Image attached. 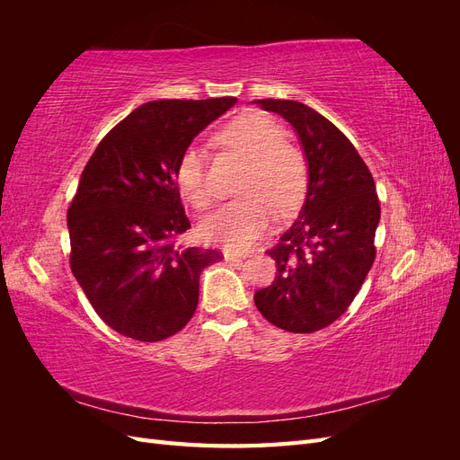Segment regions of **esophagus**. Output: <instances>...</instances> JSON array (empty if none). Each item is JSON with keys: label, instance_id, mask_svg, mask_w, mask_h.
I'll return each instance as SVG.
<instances>
[{"label": "esophagus", "instance_id": "34e87169", "mask_svg": "<svg viewBox=\"0 0 460 460\" xmlns=\"http://www.w3.org/2000/svg\"><path fill=\"white\" fill-rule=\"evenodd\" d=\"M225 259H226V261H232V262H240L242 259H245V255L235 253V252H230V249H226V252H225Z\"/></svg>", "mask_w": 460, "mask_h": 460}]
</instances>
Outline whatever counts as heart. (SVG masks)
<instances>
[{
  "instance_id": "obj_1",
  "label": "heart",
  "mask_w": 460,
  "mask_h": 460,
  "mask_svg": "<svg viewBox=\"0 0 460 460\" xmlns=\"http://www.w3.org/2000/svg\"><path fill=\"white\" fill-rule=\"evenodd\" d=\"M284 130L274 119L243 113L217 134L222 147L245 161L235 198L203 222L207 240L230 249H245L269 228L274 218L291 217L303 205L309 190V166L303 153L284 142ZM176 186L196 208L211 205V190L205 180L203 153L188 146L176 163Z\"/></svg>"
}]
</instances>
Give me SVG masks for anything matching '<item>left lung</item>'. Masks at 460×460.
<instances>
[{"instance_id": "1", "label": "left lung", "mask_w": 460, "mask_h": 460, "mask_svg": "<svg viewBox=\"0 0 460 460\" xmlns=\"http://www.w3.org/2000/svg\"><path fill=\"white\" fill-rule=\"evenodd\" d=\"M296 128L309 164L301 213L269 255L276 278L255 294L274 326L311 333L338 320L363 286L376 259L380 199L358 151L336 124L289 100H259Z\"/></svg>"}]
</instances>
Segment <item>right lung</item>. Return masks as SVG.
Listing matches in <instances>:
<instances>
[{"label":"right lung","instance_id":"obj_1","mask_svg":"<svg viewBox=\"0 0 460 460\" xmlns=\"http://www.w3.org/2000/svg\"><path fill=\"white\" fill-rule=\"evenodd\" d=\"M238 102L159 100L120 120L95 147L66 213L71 270L107 326L161 341L198 309L199 274L218 249H180L190 228L176 163L208 122Z\"/></svg>","mask_w":460,"mask_h":460}]
</instances>
